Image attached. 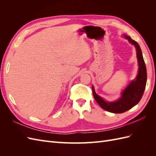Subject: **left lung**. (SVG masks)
<instances>
[{
    "label": "left lung",
    "mask_w": 156,
    "mask_h": 156,
    "mask_svg": "<svg viewBox=\"0 0 156 156\" xmlns=\"http://www.w3.org/2000/svg\"><path fill=\"white\" fill-rule=\"evenodd\" d=\"M131 44L135 45L138 60L139 73L135 80L132 81L122 93V96L117 101H106L96 93L94 87H92L93 96L100 106L107 111L113 113H122L129 110L140 101L143 97L146 87L147 73L143 53L139 45L136 41L132 40L129 36L124 35Z\"/></svg>",
    "instance_id": "left-lung-1"
}]
</instances>
